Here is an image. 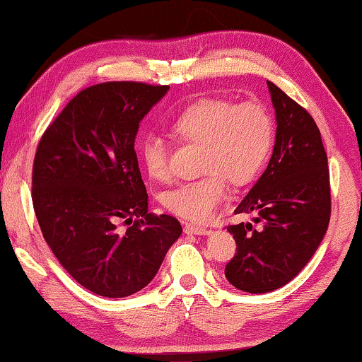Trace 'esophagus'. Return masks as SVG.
Wrapping results in <instances>:
<instances>
[{
	"label": "esophagus",
	"instance_id": "esophagus-1",
	"mask_svg": "<svg viewBox=\"0 0 362 362\" xmlns=\"http://www.w3.org/2000/svg\"><path fill=\"white\" fill-rule=\"evenodd\" d=\"M183 230H185L187 235H199V236L207 235V228H206V226H201V225L187 223L185 228H183Z\"/></svg>",
	"mask_w": 362,
	"mask_h": 362
}]
</instances>
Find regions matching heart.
I'll use <instances>...</instances> for the list:
<instances>
[{"mask_svg": "<svg viewBox=\"0 0 362 362\" xmlns=\"http://www.w3.org/2000/svg\"><path fill=\"white\" fill-rule=\"evenodd\" d=\"M170 131L185 144L201 145L198 180L182 183L163 196L168 211L189 222H206L225 199L230 180L246 185L265 164L273 145L272 115L259 102L233 103L225 99H203L189 103L170 121ZM140 159L151 179L168 177L169 150L158 136L140 142Z\"/></svg>", "mask_w": 362, "mask_h": 362, "instance_id": "1", "label": "heart"}]
</instances>
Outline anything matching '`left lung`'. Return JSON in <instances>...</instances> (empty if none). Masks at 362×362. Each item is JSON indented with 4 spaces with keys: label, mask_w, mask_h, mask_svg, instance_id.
I'll return each mask as SVG.
<instances>
[{
    "label": "left lung",
    "mask_w": 362,
    "mask_h": 362,
    "mask_svg": "<svg viewBox=\"0 0 362 362\" xmlns=\"http://www.w3.org/2000/svg\"><path fill=\"white\" fill-rule=\"evenodd\" d=\"M276 113V139L265 173L236 207L255 223L226 226L236 254L225 276L249 293L276 291L302 272L320 247L330 218L327 155L315 119L276 84L267 81Z\"/></svg>",
    "instance_id": "8db88e82"
}]
</instances>
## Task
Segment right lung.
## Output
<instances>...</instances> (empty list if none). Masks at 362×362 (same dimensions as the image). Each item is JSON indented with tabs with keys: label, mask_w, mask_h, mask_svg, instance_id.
<instances>
[{
	"label": "right lung",
	"mask_w": 362,
	"mask_h": 362,
	"mask_svg": "<svg viewBox=\"0 0 362 362\" xmlns=\"http://www.w3.org/2000/svg\"><path fill=\"white\" fill-rule=\"evenodd\" d=\"M169 86L110 81L69 102L38 144L32 199L42 236L71 278L121 298L156 276L182 235L179 220L148 212L134 142ZM119 219L131 224L117 228Z\"/></svg>",
	"instance_id": "add662e5"
}]
</instances>
